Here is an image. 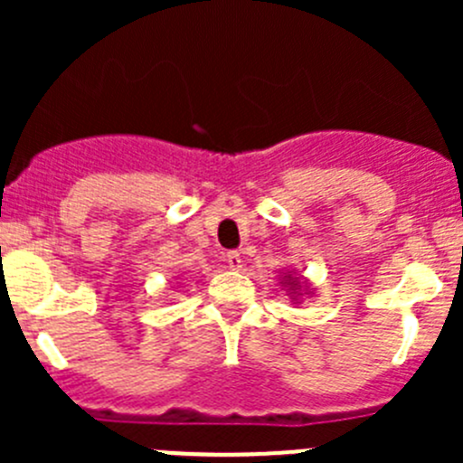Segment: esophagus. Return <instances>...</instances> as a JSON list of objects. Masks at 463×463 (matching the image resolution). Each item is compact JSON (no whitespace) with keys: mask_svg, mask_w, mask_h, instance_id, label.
I'll use <instances>...</instances> for the list:
<instances>
[{"mask_svg":"<svg viewBox=\"0 0 463 463\" xmlns=\"http://www.w3.org/2000/svg\"><path fill=\"white\" fill-rule=\"evenodd\" d=\"M226 261H228V269H232V270L241 269V255L237 253V250H231V253L226 255Z\"/></svg>","mask_w":463,"mask_h":463,"instance_id":"1","label":"esophagus"}]
</instances>
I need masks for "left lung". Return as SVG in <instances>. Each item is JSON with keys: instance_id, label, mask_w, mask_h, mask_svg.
<instances>
[{"instance_id": "obj_1", "label": "left lung", "mask_w": 463, "mask_h": 463, "mask_svg": "<svg viewBox=\"0 0 463 463\" xmlns=\"http://www.w3.org/2000/svg\"><path fill=\"white\" fill-rule=\"evenodd\" d=\"M279 279H282V282H279V284H282V287H284L287 296H291L293 302L300 300L302 296H311V293H314L311 284L307 282V279L298 278V275L291 273V270H287V273H284Z\"/></svg>"}]
</instances>
